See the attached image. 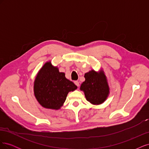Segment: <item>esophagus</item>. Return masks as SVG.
Instances as JSON below:
<instances>
[{
	"mask_svg": "<svg viewBox=\"0 0 149 149\" xmlns=\"http://www.w3.org/2000/svg\"><path fill=\"white\" fill-rule=\"evenodd\" d=\"M74 84H75L76 86H77L78 87L79 86V83L78 81H74Z\"/></svg>",
	"mask_w": 149,
	"mask_h": 149,
	"instance_id": "obj_1",
	"label": "esophagus"
}]
</instances>
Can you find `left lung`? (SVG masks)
<instances>
[{
	"label": "left lung",
	"mask_w": 149,
	"mask_h": 149,
	"mask_svg": "<svg viewBox=\"0 0 149 149\" xmlns=\"http://www.w3.org/2000/svg\"><path fill=\"white\" fill-rule=\"evenodd\" d=\"M84 78L80 89L84 92L86 100L94 105L104 102L109 96V87L104 71L91 70L85 73Z\"/></svg>",
	"instance_id": "left-lung-1"
}]
</instances>
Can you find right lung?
I'll return each mask as SVG.
<instances>
[{
  "instance_id": "add662e5",
  "label": "right lung",
  "mask_w": 149,
  "mask_h": 149,
  "mask_svg": "<svg viewBox=\"0 0 149 149\" xmlns=\"http://www.w3.org/2000/svg\"><path fill=\"white\" fill-rule=\"evenodd\" d=\"M77 86L66 78L50 61L47 62L36 76L34 81V94L39 104L47 109L58 110L61 108L70 91Z\"/></svg>"
}]
</instances>
